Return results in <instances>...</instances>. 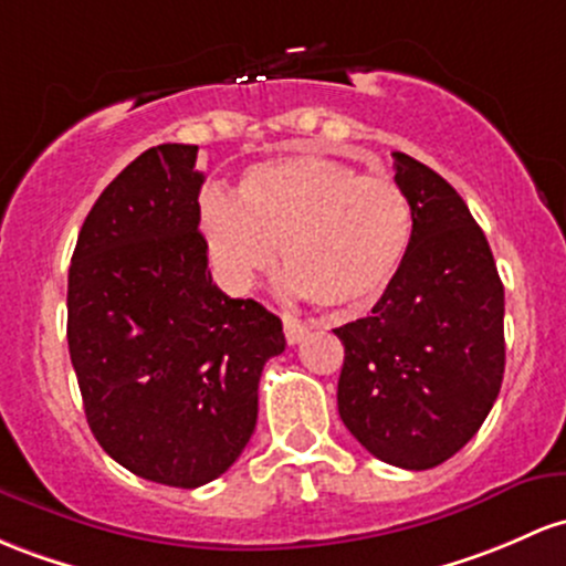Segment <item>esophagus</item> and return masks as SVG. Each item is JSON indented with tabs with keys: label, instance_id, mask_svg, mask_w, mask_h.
<instances>
[{
	"label": "esophagus",
	"instance_id": "esophagus-1",
	"mask_svg": "<svg viewBox=\"0 0 566 566\" xmlns=\"http://www.w3.org/2000/svg\"><path fill=\"white\" fill-rule=\"evenodd\" d=\"M308 333V325H303V322L293 319V316H284V338H287L290 346L301 344L303 335Z\"/></svg>",
	"mask_w": 566,
	"mask_h": 566
}]
</instances>
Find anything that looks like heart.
I'll list each match as a JSON object with an SVG mask.
<instances>
[{
    "label": "heart",
    "mask_w": 566,
    "mask_h": 566,
    "mask_svg": "<svg viewBox=\"0 0 566 566\" xmlns=\"http://www.w3.org/2000/svg\"><path fill=\"white\" fill-rule=\"evenodd\" d=\"M413 226L411 198L392 177H359L325 155L260 160L235 198L214 188L201 196L203 235L228 287H252L282 247L290 293L335 314L365 312L392 290Z\"/></svg>",
    "instance_id": "heart-1"
}]
</instances>
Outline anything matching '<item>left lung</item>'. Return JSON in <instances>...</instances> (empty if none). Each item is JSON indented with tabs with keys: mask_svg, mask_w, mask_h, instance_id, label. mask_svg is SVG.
<instances>
[{
	"mask_svg": "<svg viewBox=\"0 0 566 566\" xmlns=\"http://www.w3.org/2000/svg\"><path fill=\"white\" fill-rule=\"evenodd\" d=\"M413 207V247L374 312L335 327L338 413L381 462L430 470L481 430L505 374V290L462 196L395 153Z\"/></svg>",
	"mask_w": 566,
	"mask_h": 566,
	"instance_id": "obj_1",
	"label": "left lung"
}]
</instances>
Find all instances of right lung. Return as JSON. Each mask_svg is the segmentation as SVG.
<instances>
[{"mask_svg": "<svg viewBox=\"0 0 566 566\" xmlns=\"http://www.w3.org/2000/svg\"><path fill=\"white\" fill-rule=\"evenodd\" d=\"M196 145H158L104 188L80 228L66 338L85 419L147 481L196 489L239 459L282 319L209 273Z\"/></svg>", "mask_w": 566, "mask_h": 566, "instance_id": "add662e5", "label": "right lung"}]
</instances>
